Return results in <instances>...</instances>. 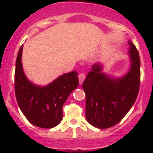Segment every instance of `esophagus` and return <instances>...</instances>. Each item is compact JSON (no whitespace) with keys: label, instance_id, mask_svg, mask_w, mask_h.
<instances>
[{"label":"esophagus","instance_id":"obj_1","mask_svg":"<svg viewBox=\"0 0 153 153\" xmlns=\"http://www.w3.org/2000/svg\"><path fill=\"white\" fill-rule=\"evenodd\" d=\"M78 78H79V83L80 84H82L83 81H84V79L86 78V75L84 73H81L78 75Z\"/></svg>","mask_w":153,"mask_h":153}]
</instances>
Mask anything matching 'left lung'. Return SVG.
Here are the masks:
<instances>
[{
    "mask_svg": "<svg viewBox=\"0 0 153 153\" xmlns=\"http://www.w3.org/2000/svg\"><path fill=\"white\" fill-rule=\"evenodd\" d=\"M131 66L121 78L103 73L102 65L95 64L87 74L82 86L86 94V118L99 129L118 124L132 108L140 87V58L135 46L129 41Z\"/></svg>",
    "mask_w": 153,
    "mask_h": 153,
    "instance_id": "left-lung-1",
    "label": "left lung"
}]
</instances>
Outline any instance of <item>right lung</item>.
I'll return each mask as SVG.
<instances>
[{
	"instance_id": "right-lung-1",
	"label": "right lung",
	"mask_w": 153,
	"mask_h": 153,
	"mask_svg": "<svg viewBox=\"0 0 153 153\" xmlns=\"http://www.w3.org/2000/svg\"><path fill=\"white\" fill-rule=\"evenodd\" d=\"M23 45L15 64V92L17 102L27 119L38 127L50 129L61 123L63 105L69 94L79 84L76 71L64 74L48 84L41 86L29 81L23 70Z\"/></svg>"
}]
</instances>
